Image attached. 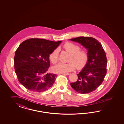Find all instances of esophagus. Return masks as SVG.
I'll return each instance as SVG.
<instances>
[{"label": "esophagus", "mask_w": 124, "mask_h": 124, "mask_svg": "<svg viewBox=\"0 0 124 124\" xmlns=\"http://www.w3.org/2000/svg\"><path fill=\"white\" fill-rule=\"evenodd\" d=\"M61 74H63V75H69L70 74H69V73H61Z\"/></svg>", "instance_id": "esophagus-1"}]
</instances>
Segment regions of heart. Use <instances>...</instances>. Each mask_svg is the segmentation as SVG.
Masks as SVG:
<instances>
[{
  "mask_svg": "<svg viewBox=\"0 0 124 124\" xmlns=\"http://www.w3.org/2000/svg\"><path fill=\"white\" fill-rule=\"evenodd\" d=\"M63 48L69 53L67 63H60L53 68V71L57 73H64L73 71L77 67L80 69L83 68L88 61L89 53L85 49H80L79 46L67 42L63 46ZM50 59L53 64H56L59 61V51L55 49L50 54Z\"/></svg>",
  "mask_w": 124,
  "mask_h": 124,
  "instance_id": "1",
  "label": "heart"
}]
</instances>
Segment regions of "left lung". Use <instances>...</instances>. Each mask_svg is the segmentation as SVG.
Returning <instances> with one entry per match:
<instances>
[{
	"label": "left lung",
	"instance_id": "left-lung-1",
	"mask_svg": "<svg viewBox=\"0 0 124 124\" xmlns=\"http://www.w3.org/2000/svg\"><path fill=\"white\" fill-rule=\"evenodd\" d=\"M85 47L89 52L88 61L78 74L75 82L71 86L77 92L85 94L95 91L103 82L107 72L106 54L101 43L89 37H78L71 39Z\"/></svg>",
	"mask_w": 124,
	"mask_h": 124
}]
</instances>
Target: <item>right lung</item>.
<instances>
[{
    "mask_svg": "<svg viewBox=\"0 0 124 124\" xmlns=\"http://www.w3.org/2000/svg\"><path fill=\"white\" fill-rule=\"evenodd\" d=\"M61 42L31 38L20 44L15 54L14 68L18 81L25 88L41 93L53 85L57 75L47 72L49 58Z\"/></svg>",
    "mask_w": 124,
    "mask_h": 124,
    "instance_id": "1",
    "label": "right lung"
}]
</instances>
